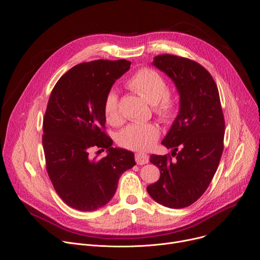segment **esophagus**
Wrapping results in <instances>:
<instances>
[{
    "label": "esophagus",
    "instance_id": "obj_1",
    "mask_svg": "<svg viewBox=\"0 0 260 260\" xmlns=\"http://www.w3.org/2000/svg\"><path fill=\"white\" fill-rule=\"evenodd\" d=\"M135 157H136L137 164H139V165H145V164H147L149 161L148 154H146L144 152H138V153H136Z\"/></svg>",
    "mask_w": 260,
    "mask_h": 260
}]
</instances>
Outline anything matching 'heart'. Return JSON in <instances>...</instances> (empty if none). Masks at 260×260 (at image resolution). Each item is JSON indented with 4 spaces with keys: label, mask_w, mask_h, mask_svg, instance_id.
<instances>
[{
    "label": "heart",
    "mask_w": 260,
    "mask_h": 260,
    "mask_svg": "<svg viewBox=\"0 0 260 260\" xmlns=\"http://www.w3.org/2000/svg\"><path fill=\"white\" fill-rule=\"evenodd\" d=\"M127 87L143 95L154 107V112L165 122L171 121L177 110L175 96L168 91V84L158 72L151 68L140 69L127 81ZM106 119L111 124L121 121L118 95L115 89L108 91L104 102ZM159 137V128L154 123L134 122L124 127L118 136V142L132 150L146 151L154 146Z\"/></svg>",
    "instance_id": "obj_1"
}]
</instances>
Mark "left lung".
<instances>
[{
    "instance_id": "8db88e82",
    "label": "left lung",
    "mask_w": 260,
    "mask_h": 260,
    "mask_svg": "<svg viewBox=\"0 0 260 260\" xmlns=\"http://www.w3.org/2000/svg\"><path fill=\"white\" fill-rule=\"evenodd\" d=\"M152 65L174 83L179 110L161 144L171 155H150L159 179L147 186L150 197L170 208H183L197 201L214 177L223 152L225 121L217 85L195 61L159 55Z\"/></svg>"
}]
</instances>
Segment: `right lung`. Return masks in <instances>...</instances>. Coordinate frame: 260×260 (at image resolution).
<instances>
[{"label":"right lung","instance_id":"obj_1","mask_svg":"<svg viewBox=\"0 0 260 260\" xmlns=\"http://www.w3.org/2000/svg\"><path fill=\"white\" fill-rule=\"evenodd\" d=\"M129 67L126 60L81 63L63 75L51 93L42 136L46 170L57 194L75 209L92 211L106 205L122 173L136 165L135 154L114 148L104 132L105 98ZM93 147L106 148L107 156L91 158Z\"/></svg>","mask_w":260,"mask_h":260}]
</instances>
